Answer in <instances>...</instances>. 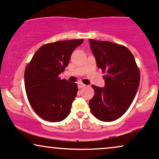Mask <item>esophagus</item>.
I'll list each match as a JSON object with an SVG mask.
<instances>
[{
	"mask_svg": "<svg viewBox=\"0 0 159 159\" xmlns=\"http://www.w3.org/2000/svg\"><path fill=\"white\" fill-rule=\"evenodd\" d=\"M85 86V84H83V83H78V88H79V89H82V88H83Z\"/></svg>",
	"mask_w": 159,
	"mask_h": 159,
	"instance_id": "1",
	"label": "esophagus"
}]
</instances>
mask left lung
<instances>
[{
  "mask_svg": "<svg viewBox=\"0 0 159 159\" xmlns=\"http://www.w3.org/2000/svg\"><path fill=\"white\" fill-rule=\"evenodd\" d=\"M97 66L102 72L105 86L92 85L94 95L89 101L94 117L110 122L127 111L139 87L140 71L134 56L126 47L111 42L89 39Z\"/></svg>",
  "mask_w": 159,
  "mask_h": 159,
  "instance_id": "left-lung-1",
  "label": "left lung"
}]
</instances>
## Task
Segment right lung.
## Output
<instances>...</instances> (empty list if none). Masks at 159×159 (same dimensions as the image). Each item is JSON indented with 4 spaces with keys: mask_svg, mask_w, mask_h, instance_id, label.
I'll return each mask as SVG.
<instances>
[{
    "mask_svg": "<svg viewBox=\"0 0 159 159\" xmlns=\"http://www.w3.org/2000/svg\"><path fill=\"white\" fill-rule=\"evenodd\" d=\"M80 40L59 41L41 47L24 72V85L30 103L44 120L59 122L68 116L77 93V84L61 80L59 75L68 65Z\"/></svg>",
    "mask_w": 159,
    "mask_h": 159,
    "instance_id": "add662e5",
    "label": "right lung"
}]
</instances>
